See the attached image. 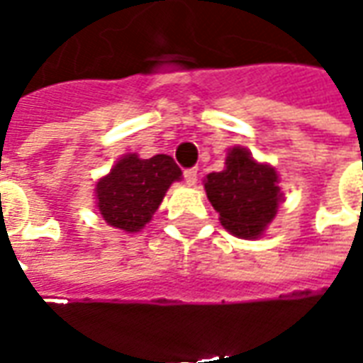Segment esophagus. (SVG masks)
Masks as SVG:
<instances>
[{
	"instance_id": "obj_1",
	"label": "esophagus",
	"mask_w": 363,
	"mask_h": 363,
	"mask_svg": "<svg viewBox=\"0 0 363 363\" xmlns=\"http://www.w3.org/2000/svg\"><path fill=\"white\" fill-rule=\"evenodd\" d=\"M184 181H186V184H189V186H194L198 181L196 169H186V171H184Z\"/></svg>"
}]
</instances>
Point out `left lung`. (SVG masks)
<instances>
[{
	"instance_id": "1",
	"label": "left lung",
	"mask_w": 363,
	"mask_h": 363,
	"mask_svg": "<svg viewBox=\"0 0 363 363\" xmlns=\"http://www.w3.org/2000/svg\"><path fill=\"white\" fill-rule=\"evenodd\" d=\"M278 173L267 163H257L243 147H231L225 169L206 177L208 200L229 233L255 239L274 220L284 194L278 186Z\"/></svg>"
}]
</instances>
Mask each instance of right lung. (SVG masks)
Returning a JSON list of instances; mask_svg holds the SVG:
<instances>
[{
	"label": "right lung",
	"instance_id": "add662e5",
	"mask_svg": "<svg viewBox=\"0 0 363 363\" xmlns=\"http://www.w3.org/2000/svg\"><path fill=\"white\" fill-rule=\"evenodd\" d=\"M181 169L169 155L140 159L128 153L96 182L99 213L112 228L138 233L157 212L165 192L181 181Z\"/></svg>",
	"mask_w": 363,
	"mask_h": 363
}]
</instances>
